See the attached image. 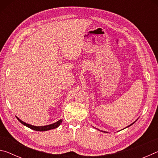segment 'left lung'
Listing matches in <instances>:
<instances>
[{
  "label": "left lung",
  "instance_id": "1",
  "mask_svg": "<svg viewBox=\"0 0 158 158\" xmlns=\"http://www.w3.org/2000/svg\"><path fill=\"white\" fill-rule=\"evenodd\" d=\"M137 121V120H136V121ZM135 122H134V123H132V124H130V125H128V126H127L126 127H125V128H127V127H130V126H131V125H133L134 123H135ZM99 131H101V132H104V131H102V130H98Z\"/></svg>",
  "mask_w": 158,
  "mask_h": 158
}]
</instances>
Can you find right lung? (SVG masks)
<instances>
[{
  "mask_svg": "<svg viewBox=\"0 0 158 158\" xmlns=\"http://www.w3.org/2000/svg\"><path fill=\"white\" fill-rule=\"evenodd\" d=\"M15 116L21 124H23V125H25V126L31 128V129H32V130H35V131H40V132H42V131H47L49 130L55 129V128H56L59 126V125L61 124V123H62V121H63V119H60L59 121H58L57 122L54 123L47 125H44V126H35V125H32L31 124L26 123L22 121L21 119L19 118L17 116Z\"/></svg>",
  "mask_w": 158,
  "mask_h": 158,
  "instance_id": "1",
  "label": "right lung"
}]
</instances>
